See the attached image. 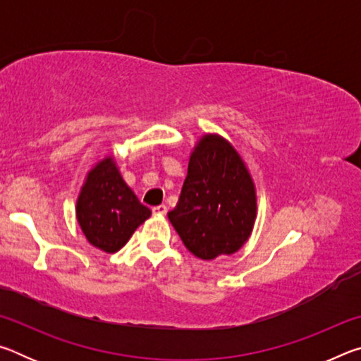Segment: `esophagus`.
<instances>
[{"mask_svg":"<svg viewBox=\"0 0 361 361\" xmlns=\"http://www.w3.org/2000/svg\"><path fill=\"white\" fill-rule=\"evenodd\" d=\"M152 213H154V215H166V213H167V207L164 205V204L152 207Z\"/></svg>","mask_w":361,"mask_h":361,"instance_id":"34e87169","label":"esophagus"}]
</instances>
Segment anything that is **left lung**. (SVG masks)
<instances>
[{
  "label": "left lung",
  "instance_id": "obj_1",
  "mask_svg": "<svg viewBox=\"0 0 361 361\" xmlns=\"http://www.w3.org/2000/svg\"><path fill=\"white\" fill-rule=\"evenodd\" d=\"M252 176L228 140L209 133L189 157L188 175L169 219L185 247L200 259L239 252L253 231Z\"/></svg>",
  "mask_w": 361,
  "mask_h": 361
}]
</instances>
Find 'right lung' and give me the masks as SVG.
Segmentation results:
<instances>
[{"label":"right lung","instance_id":"right-lung-1","mask_svg":"<svg viewBox=\"0 0 361 361\" xmlns=\"http://www.w3.org/2000/svg\"><path fill=\"white\" fill-rule=\"evenodd\" d=\"M149 216L151 210L126 185L113 157L103 159L87 173L76 202V218L94 247L118 252Z\"/></svg>","mask_w":361,"mask_h":361}]
</instances>
